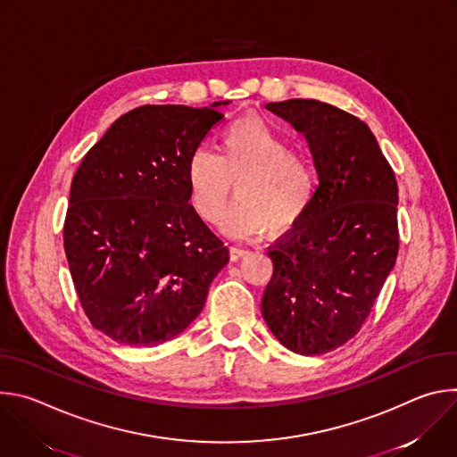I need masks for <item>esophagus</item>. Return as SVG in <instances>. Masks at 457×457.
<instances>
[{
    "label": "esophagus",
    "instance_id": "1",
    "mask_svg": "<svg viewBox=\"0 0 457 457\" xmlns=\"http://www.w3.org/2000/svg\"><path fill=\"white\" fill-rule=\"evenodd\" d=\"M247 254H249V251L244 249V247H237V245L229 247V258L233 260V262H237V260H240V258H244Z\"/></svg>",
    "mask_w": 457,
    "mask_h": 457
}]
</instances>
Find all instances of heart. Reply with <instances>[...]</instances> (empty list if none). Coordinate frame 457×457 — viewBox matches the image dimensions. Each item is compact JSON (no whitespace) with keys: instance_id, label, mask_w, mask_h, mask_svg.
<instances>
[{"instance_id":"obj_1","label":"heart","mask_w":457,"mask_h":457,"mask_svg":"<svg viewBox=\"0 0 457 457\" xmlns=\"http://www.w3.org/2000/svg\"><path fill=\"white\" fill-rule=\"evenodd\" d=\"M289 148V141L262 117L245 115L233 120L220 136V155L197 148L187 157L191 206L203 220L219 224L237 186L238 203L224 222L226 235H287L314 199V170L303 155Z\"/></svg>"}]
</instances>
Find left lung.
<instances>
[{"label": "left lung", "mask_w": 457, "mask_h": 457, "mask_svg": "<svg viewBox=\"0 0 457 457\" xmlns=\"http://www.w3.org/2000/svg\"><path fill=\"white\" fill-rule=\"evenodd\" d=\"M266 108L300 132L318 186L295 231L273 249L262 316L275 338L303 356L349 342L398 258V184L370 128L321 101Z\"/></svg>", "instance_id": "1"}]
</instances>
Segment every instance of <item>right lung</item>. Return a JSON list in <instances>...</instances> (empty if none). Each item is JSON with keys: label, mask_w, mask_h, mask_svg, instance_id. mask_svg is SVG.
<instances>
[{"label": "right lung", "mask_w": 457, "mask_h": 457, "mask_svg": "<svg viewBox=\"0 0 457 457\" xmlns=\"http://www.w3.org/2000/svg\"><path fill=\"white\" fill-rule=\"evenodd\" d=\"M204 108L146 104L90 148L71 187L64 251L96 329L126 345H161L197 318L228 247L189 204L186 162L222 120Z\"/></svg>", "instance_id": "right-lung-1"}]
</instances>
